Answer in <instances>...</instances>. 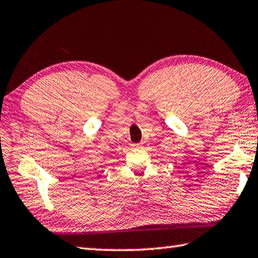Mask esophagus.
<instances>
[{"instance_id": "esophagus-1", "label": "esophagus", "mask_w": 258, "mask_h": 258, "mask_svg": "<svg viewBox=\"0 0 258 258\" xmlns=\"http://www.w3.org/2000/svg\"><path fill=\"white\" fill-rule=\"evenodd\" d=\"M136 148H142V144H135L134 145Z\"/></svg>"}]
</instances>
